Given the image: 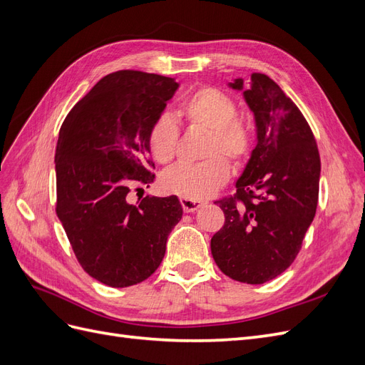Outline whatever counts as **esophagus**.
Wrapping results in <instances>:
<instances>
[{
	"label": "esophagus",
	"instance_id": "34e87169",
	"mask_svg": "<svg viewBox=\"0 0 365 365\" xmlns=\"http://www.w3.org/2000/svg\"><path fill=\"white\" fill-rule=\"evenodd\" d=\"M181 205H182V210L185 213H192V212H196L197 208H200L204 202L202 201H196V200H185V197H181Z\"/></svg>",
	"mask_w": 365,
	"mask_h": 365
}]
</instances>
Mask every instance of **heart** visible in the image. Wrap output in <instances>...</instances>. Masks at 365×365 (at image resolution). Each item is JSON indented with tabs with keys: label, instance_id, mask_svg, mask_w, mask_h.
<instances>
[{
	"label": "heart",
	"instance_id": "b5f03b06",
	"mask_svg": "<svg viewBox=\"0 0 365 365\" xmlns=\"http://www.w3.org/2000/svg\"><path fill=\"white\" fill-rule=\"evenodd\" d=\"M180 117L189 126L210 130L205 157L196 164H176L163 172L160 185L164 192L185 200H204L224 185L231 173L228 160L244 163L254 146V130L237 117V103L213 86H202L181 103ZM180 130L169 115L158 117L148 130V148L153 160L165 164L175 158Z\"/></svg>",
	"mask_w": 365,
	"mask_h": 365
}]
</instances>
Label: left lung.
I'll return each instance as SVG.
<instances>
[{
  "instance_id": "obj_1",
  "label": "left lung",
  "mask_w": 365,
  "mask_h": 365,
  "mask_svg": "<svg viewBox=\"0 0 365 365\" xmlns=\"http://www.w3.org/2000/svg\"><path fill=\"white\" fill-rule=\"evenodd\" d=\"M257 126V145L236 182L216 201L225 224L210 247L219 269L233 280L262 284L291 267L318 204L322 161L300 109L267 74L235 79Z\"/></svg>"
}]
</instances>
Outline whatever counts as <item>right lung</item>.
Returning <instances> with one entry per match:
<instances>
[{"label": "right lung", "mask_w": 365, "mask_h": 365, "mask_svg": "<svg viewBox=\"0 0 365 365\" xmlns=\"http://www.w3.org/2000/svg\"><path fill=\"white\" fill-rule=\"evenodd\" d=\"M178 86L160 74L111 73L74 105L59 130L56 215L81 267L111 288L150 277L182 217L173 195L129 202L132 185L149 187L155 178L148 130Z\"/></svg>", "instance_id": "right-lung-1"}]
</instances>
